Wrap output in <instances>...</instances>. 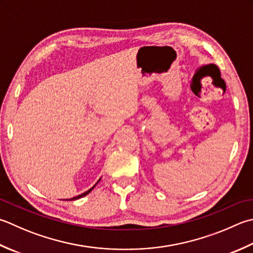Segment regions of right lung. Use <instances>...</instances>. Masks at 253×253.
<instances>
[{"label": "right lung", "instance_id": "right-lung-1", "mask_svg": "<svg viewBox=\"0 0 253 253\" xmlns=\"http://www.w3.org/2000/svg\"><path fill=\"white\" fill-rule=\"evenodd\" d=\"M100 180H101V179H100ZM100 180H98V181H97V182L95 183V185L97 184V183H98V182H100ZM95 185H94V186H92V187H91V189H90V190H87L86 192H84V193H82V194H80V195H78V196H74V197H72V199H71L70 201H74V200L81 199V197H83V196H85V195H87V194H88V193H90V192H91V191H92V190L94 189V187H95Z\"/></svg>", "mask_w": 253, "mask_h": 253}]
</instances>
